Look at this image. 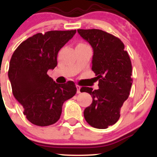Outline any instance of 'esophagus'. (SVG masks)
Returning a JSON list of instances; mask_svg holds the SVG:
<instances>
[{
	"label": "esophagus",
	"mask_w": 157,
	"mask_h": 157,
	"mask_svg": "<svg viewBox=\"0 0 157 157\" xmlns=\"http://www.w3.org/2000/svg\"><path fill=\"white\" fill-rule=\"evenodd\" d=\"M76 87H77V94H80V93L81 86H79V85H76Z\"/></svg>",
	"instance_id": "34e87169"
}]
</instances>
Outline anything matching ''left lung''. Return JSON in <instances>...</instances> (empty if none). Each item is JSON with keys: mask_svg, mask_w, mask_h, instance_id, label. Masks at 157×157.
<instances>
[{"mask_svg": "<svg viewBox=\"0 0 157 157\" xmlns=\"http://www.w3.org/2000/svg\"><path fill=\"white\" fill-rule=\"evenodd\" d=\"M93 48L91 69L99 80L97 90L82 87L81 92L92 97V103L84 111L90 125L107 128L118 121L120 109L130 94L132 66L123 43L111 34L100 29H77Z\"/></svg>", "mask_w": 157, "mask_h": 157, "instance_id": "8db88e82", "label": "left lung"}]
</instances>
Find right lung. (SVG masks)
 I'll return each mask as SVG.
<instances>
[{"label":"right lung","mask_w":157,"mask_h":157,"mask_svg":"<svg viewBox=\"0 0 157 157\" xmlns=\"http://www.w3.org/2000/svg\"><path fill=\"white\" fill-rule=\"evenodd\" d=\"M75 33H37L21 43L11 57L8 76L12 93L34 125L48 126L58 121L63 102L77 92L73 81L59 84L47 75L57 66L58 52Z\"/></svg>","instance_id":"right-lung-1"}]
</instances>
